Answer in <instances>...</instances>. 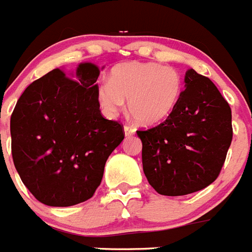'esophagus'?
<instances>
[{"label":"esophagus","instance_id":"1","mask_svg":"<svg viewBox=\"0 0 252 252\" xmlns=\"http://www.w3.org/2000/svg\"><path fill=\"white\" fill-rule=\"evenodd\" d=\"M124 131H125V136H132V135H135V127H132V126H128V125H125L124 126Z\"/></svg>","mask_w":252,"mask_h":252}]
</instances>
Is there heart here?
<instances>
[{
	"instance_id": "1",
	"label": "heart",
	"mask_w": 252,
	"mask_h": 252,
	"mask_svg": "<svg viewBox=\"0 0 252 252\" xmlns=\"http://www.w3.org/2000/svg\"><path fill=\"white\" fill-rule=\"evenodd\" d=\"M183 79L177 69L158 63L131 62L115 66L97 95L107 116L119 115L127 99L128 112L140 125L153 126L168 117L179 102Z\"/></svg>"
}]
</instances>
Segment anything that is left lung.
Listing matches in <instances>:
<instances>
[{
  "mask_svg": "<svg viewBox=\"0 0 252 252\" xmlns=\"http://www.w3.org/2000/svg\"><path fill=\"white\" fill-rule=\"evenodd\" d=\"M186 90L168 119L137 131L142 168L159 194L186 195L217 179L232 141L230 104L209 78L188 69Z\"/></svg>",
  "mask_w": 252,
  "mask_h": 252,
  "instance_id": "obj_1",
  "label": "left lung"
}]
</instances>
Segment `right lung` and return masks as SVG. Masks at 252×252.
Returning a JSON list of instances; mask_svg holds the SVG:
<instances>
[{
    "instance_id": "right-lung-1",
    "label": "right lung",
    "mask_w": 252,
    "mask_h": 252,
    "mask_svg": "<svg viewBox=\"0 0 252 252\" xmlns=\"http://www.w3.org/2000/svg\"><path fill=\"white\" fill-rule=\"evenodd\" d=\"M99 68L81 63L32 82L11 116V149L22 183L37 201L69 207L90 199L125 132L99 111Z\"/></svg>"
}]
</instances>
